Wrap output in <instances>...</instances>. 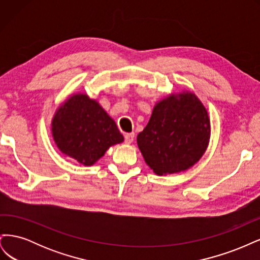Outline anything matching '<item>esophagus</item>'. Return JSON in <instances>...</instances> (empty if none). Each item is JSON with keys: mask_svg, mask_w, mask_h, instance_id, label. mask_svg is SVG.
I'll use <instances>...</instances> for the list:
<instances>
[{"mask_svg": "<svg viewBox=\"0 0 260 260\" xmlns=\"http://www.w3.org/2000/svg\"><path fill=\"white\" fill-rule=\"evenodd\" d=\"M133 140H135V133L131 132V133H125L124 135V142L127 144H130L133 142Z\"/></svg>", "mask_w": 260, "mask_h": 260, "instance_id": "esophagus-1", "label": "esophagus"}]
</instances>
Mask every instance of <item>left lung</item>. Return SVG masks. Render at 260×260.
<instances>
[{
	"instance_id": "8db88e82",
	"label": "left lung",
	"mask_w": 260,
	"mask_h": 260,
	"mask_svg": "<svg viewBox=\"0 0 260 260\" xmlns=\"http://www.w3.org/2000/svg\"><path fill=\"white\" fill-rule=\"evenodd\" d=\"M210 124L205 107L192 93L157 104L138 135V145L156 175L174 174L199 161L207 147Z\"/></svg>"
}]
</instances>
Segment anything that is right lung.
<instances>
[{
  "mask_svg": "<svg viewBox=\"0 0 260 260\" xmlns=\"http://www.w3.org/2000/svg\"><path fill=\"white\" fill-rule=\"evenodd\" d=\"M52 131L60 151L85 166L100 159L109 146L123 141L115 121L85 94L72 96L59 107Z\"/></svg>",
  "mask_w": 260,
  "mask_h": 260,
  "instance_id": "add662e5",
  "label": "right lung"
}]
</instances>
